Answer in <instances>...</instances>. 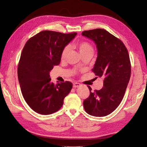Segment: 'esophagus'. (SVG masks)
<instances>
[{
  "label": "esophagus",
  "mask_w": 147,
  "mask_h": 147,
  "mask_svg": "<svg viewBox=\"0 0 147 147\" xmlns=\"http://www.w3.org/2000/svg\"><path fill=\"white\" fill-rule=\"evenodd\" d=\"M81 86V84L78 82H74L73 83V87L74 88H76V87H79V86Z\"/></svg>",
  "instance_id": "obj_1"
}]
</instances>
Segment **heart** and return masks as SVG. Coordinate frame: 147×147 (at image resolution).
<instances>
[{"label":"heart","mask_w":147,"mask_h":147,"mask_svg":"<svg viewBox=\"0 0 147 147\" xmlns=\"http://www.w3.org/2000/svg\"><path fill=\"white\" fill-rule=\"evenodd\" d=\"M75 47L79 50V53L82 55H85V54L89 53H92L94 52V49L92 47V46L87 42L86 41H81L79 42H78L75 45ZM70 50V47L69 45H67L63 50V51L61 54V59L65 60L68 56V53Z\"/></svg>","instance_id":"obj_1"}]
</instances>
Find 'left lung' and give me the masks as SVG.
<instances>
[{
    "instance_id": "8db88e82",
    "label": "left lung",
    "mask_w": 147,
    "mask_h": 147,
    "mask_svg": "<svg viewBox=\"0 0 147 147\" xmlns=\"http://www.w3.org/2000/svg\"><path fill=\"white\" fill-rule=\"evenodd\" d=\"M82 35L94 42L97 57L92 71L103 77V87L92 92L83 102L85 111L96 117L110 115L122 101L131 78V66L128 51L123 42L103 29L82 32Z\"/></svg>"
}]
</instances>
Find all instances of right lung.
Returning <instances> with one entry per match:
<instances>
[{
  "mask_svg": "<svg viewBox=\"0 0 147 147\" xmlns=\"http://www.w3.org/2000/svg\"><path fill=\"white\" fill-rule=\"evenodd\" d=\"M77 32L63 34L42 31L25 44L18 66V78L23 98L32 110L40 115L58 111L73 87L66 81L55 85L50 72L61 61L63 50Z\"/></svg>",
  "mask_w": 147,
  "mask_h": 147,
  "instance_id": "add662e5",
  "label": "right lung"
}]
</instances>
